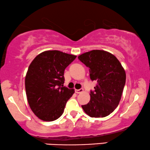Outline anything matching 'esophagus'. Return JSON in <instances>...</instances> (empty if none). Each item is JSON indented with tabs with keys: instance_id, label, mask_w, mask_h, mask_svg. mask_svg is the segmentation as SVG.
I'll return each instance as SVG.
<instances>
[{
	"instance_id": "esophagus-1",
	"label": "esophagus",
	"mask_w": 150,
	"mask_h": 150,
	"mask_svg": "<svg viewBox=\"0 0 150 150\" xmlns=\"http://www.w3.org/2000/svg\"><path fill=\"white\" fill-rule=\"evenodd\" d=\"M75 92H76V93H77V94H81V93H82L83 92V89L81 88L79 89H76Z\"/></svg>"
}]
</instances>
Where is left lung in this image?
Listing matches in <instances>:
<instances>
[{
    "mask_svg": "<svg viewBox=\"0 0 150 150\" xmlns=\"http://www.w3.org/2000/svg\"><path fill=\"white\" fill-rule=\"evenodd\" d=\"M78 58L89 68L91 80L97 82L94 91L90 92V100L82 108L91 117L110 115L121 98L126 80L125 69L115 56L103 50H92Z\"/></svg>",
    "mask_w": 150,
    "mask_h": 150,
    "instance_id": "8db88e82",
    "label": "left lung"
}]
</instances>
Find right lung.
<instances>
[{
  "instance_id": "add662e5",
  "label": "right lung",
  "mask_w": 150,
  "mask_h": 150,
  "mask_svg": "<svg viewBox=\"0 0 150 150\" xmlns=\"http://www.w3.org/2000/svg\"><path fill=\"white\" fill-rule=\"evenodd\" d=\"M76 56L49 50L36 56L25 76L28 103L34 114L44 121H53L63 114L74 89L63 86L64 71Z\"/></svg>"
}]
</instances>
